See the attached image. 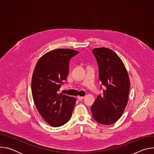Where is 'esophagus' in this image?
<instances>
[{
	"mask_svg": "<svg viewBox=\"0 0 154 154\" xmlns=\"http://www.w3.org/2000/svg\"><path fill=\"white\" fill-rule=\"evenodd\" d=\"M83 98H84V97H83V96H77V99L79 100H82Z\"/></svg>",
	"mask_w": 154,
	"mask_h": 154,
	"instance_id": "1",
	"label": "esophagus"
}]
</instances>
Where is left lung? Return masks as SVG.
<instances>
[{"label":"left lung","mask_w":154,"mask_h":154,"mask_svg":"<svg viewBox=\"0 0 154 154\" xmlns=\"http://www.w3.org/2000/svg\"><path fill=\"white\" fill-rule=\"evenodd\" d=\"M99 67V78L106 89L91 107L94 119L100 124L110 125L123 114L128 102L130 79L125 66L112 50L100 48L93 50Z\"/></svg>","instance_id":"1"}]
</instances>
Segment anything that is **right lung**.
<instances>
[{
	"instance_id": "add662e5",
	"label": "right lung",
	"mask_w": 154,
	"mask_h": 154,
	"mask_svg": "<svg viewBox=\"0 0 154 154\" xmlns=\"http://www.w3.org/2000/svg\"><path fill=\"white\" fill-rule=\"evenodd\" d=\"M78 51L57 49L43 55L38 61L32 79V93L38 112L53 127L64 125L71 119L76 99L58 94L69 71L70 59Z\"/></svg>"
}]
</instances>
